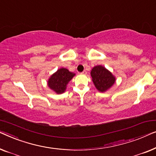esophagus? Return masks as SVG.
Segmentation results:
<instances>
[{
  "mask_svg": "<svg viewBox=\"0 0 156 156\" xmlns=\"http://www.w3.org/2000/svg\"><path fill=\"white\" fill-rule=\"evenodd\" d=\"M80 73L83 74V75H85V74H87V71L85 70V71H83L82 73Z\"/></svg>",
  "mask_w": 156,
  "mask_h": 156,
  "instance_id": "obj_1",
  "label": "esophagus"
}]
</instances>
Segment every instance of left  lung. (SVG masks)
I'll return each instance as SVG.
<instances>
[{
    "label": "left lung",
    "instance_id": "left-lung-1",
    "mask_svg": "<svg viewBox=\"0 0 156 156\" xmlns=\"http://www.w3.org/2000/svg\"><path fill=\"white\" fill-rule=\"evenodd\" d=\"M90 74L95 87L102 93L107 91L115 83L116 78L112 73L101 65L93 68Z\"/></svg>",
    "mask_w": 156,
    "mask_h": 156
}]
</instances>
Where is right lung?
<instances>
[{
	"label": "right lung",
	"instance_id": "add662e5",
	"mask_svg": "<svg viewBox=\"0 0 156 156\" xmlns=\"http://www.w3.org/2000/svg\"><path fill=\"white\" fill-rule=\"evenodd\" d=\"M75 73L70 72L65 68L57 70L56 73L51 76L48 80V86L57 94L64 93L67 84L73 78Z\"/></svg>",
	"mask_w": 156,
	"mask_h": 156
}]
</instances>
